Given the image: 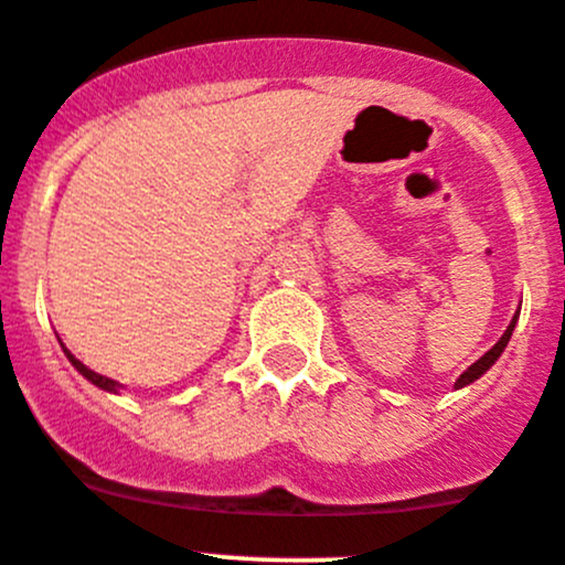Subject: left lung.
<instances>
[{"label": "left lung", "mask_w": 565, "mask_h": 565, "mask_svg": "<svg viewBox=\"0 0 565 565\" xmlns=\"http://www.w3.org/2000/svg\"><path fill=\"white\" fill-rule=\"evenodd\" d=\"M516 321H519V310H516V316H513V318H511V323H508V329H505V332H502V338H500V340H497V343H494V345H491V349H489V351H486V354H483V356H480V360H475V362H472V365H470V367H467V371H465V373H461V376H459V379H456V384H454V387H456V390H461V387H467V384H472V382H475V379H480V376H483V373H486V371H489V367H491V365H494V362H497V360H500V354H502V351H505L508 340H511V334H513V327H516Z\"/></svg>", "instance_id": "8db88e82"}]
</instances>
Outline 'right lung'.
<instances>
[{"label": "right lung", "mask_w": 565, "mask_h": 565, "mask_svg": "<svg viewBox=\"0 0 565 565\" xmlns=\"http://www.w3.org/2000/svg\"><path fill=\"white\" fill-rule=\"evenodd\" d=\"M65 356H68V360H71V365H74L76 367V371H79L82 373V376H85L87 379V382H93L95 384V387H100V390H106V393H120V390H122V384L120 382H115V379H106V376H100V373H95V371H90V367H87L85 365V362H79V360H76V356L74 354H71V351L68 349H65Z\"/></svg>", "instance_id": "right-lung-1"}]
</instances>
